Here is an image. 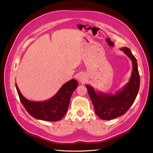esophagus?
I'll return each mask as SVG.
<instances>
[{
	"mask_svg": "<svg viewBox=\"0 0 153 153\" xmlns=\"http://www.w3.org/2000/svg\"><path fill=\"white\" fill-rule=\"evenodd\" d=\"M78 79L80 82H83L85 81V77L83 75H80L78 76Z\"/></svg>",
	"mask_w": 153,
	"mask_h": 153,
	"instance_id": "esophagus-1",
	"label": "esophagus"
}]
</instances>
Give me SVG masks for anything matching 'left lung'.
<instances>
[{
  "mask_svg": "<svg viewBox=\"0 0 153 153\" xmlns=\"http://www.w3.org/2000/svg\"><path fill=\"white\" fill-rule=\"evenodd\" d=\"M121 50L130 59L133 69L129 82L114 94L96 91L91 85L86 87L95 112L103 120H110L124 115L135 101L140 87V75L136 58L131 50L123 47Z\"/></svg>",
  "mask_w": 153,
  "mask_h": 153,
  "instance_id": "1",
  "label": "left lung"
}]
</instances>
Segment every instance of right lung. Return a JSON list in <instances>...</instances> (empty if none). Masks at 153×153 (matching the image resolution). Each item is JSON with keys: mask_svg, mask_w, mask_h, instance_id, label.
I'll return each instance as SVG.
<instances>
[{"mask_svg": "<svg viewBox=\"0 0 153 153\" xmlns=\"http://www.w3.org/2000/svg\"><path fill=\"white\" fill-rule=\"evenodd\" d=\"M21 103L28 113L35 119L46 121H60L66 114L73 91L78 84L71 79L63 84L53 97L43 101H33L26 99L15 84Z\"/></svg>", "mask_w": 153, "mask_h": 153, "instance_id": "obj_1", "label": "right lung"}]
</instances>
